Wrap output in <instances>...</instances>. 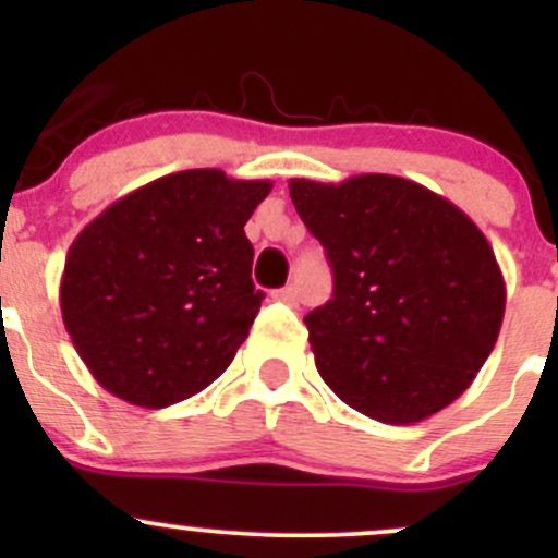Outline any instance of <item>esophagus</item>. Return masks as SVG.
<instances>
[{"label":"esophagus","instance_id":"obj_1","mask_svg":"<svg viewBox=\"0 0 558 558\" xmlns=\"http://www.w3.org/2000/svg\"><path fill=\"white\" fill-rule=\"evenodd\" d=\"M296 286H286V289H280V291H275V300H280V302H286V305H296Z\"/></svg>","mask_w":558,"mask_h":558}]
</instances>
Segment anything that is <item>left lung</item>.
I'll return each mask as SVG.
<instances>
[{
  "mask_svg": "<svg viewBox=\"0 0 558 558\" xmlns=\"http://www.w3.org/2000/svg\"><path fill=\"white\" fill-rule=\"evenodd\" d=\"M289 194L335 272L331 300L305 315L324 384L384 424L448 408L505 315L502 269L475 221L397 174L291 178Z\"/></svg>",
  "mask_w": 558,
  "mask_h": 558,
  "instance_id": "obj_1",
  "label": "left lung"
}]
</instances>
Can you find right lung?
Segmentation results:
<instances>
[{
  "label": "right lung",
  "instance_id": "add662e5",
  "mask_svg": "<svg viewBox=\"0 0 558 558\" xmlns=\"http://www.w3.org/2000/svg\"><path fill=\"white\" fill-rule=\"evenodd\" d=\"M269 180L183 170L105 207L66 251L61 318L99 386L167 408L232 364L262 307L245 223Z\"/></svg>",
  "mask_w": 558,
  "mask_h": 558
}]
</instances>
